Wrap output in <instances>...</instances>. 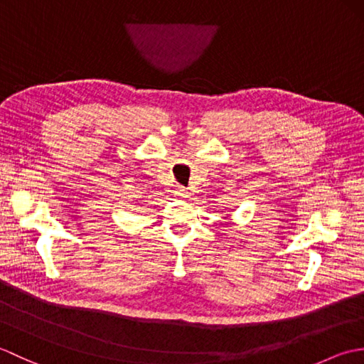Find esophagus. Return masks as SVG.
I'll return each instance as SVG.
<instances>
[{"label": "esophagus", "mask_w": 364, "mask_h": 364, "mask_svg": "<svg viewBox=\"0 0 364 364\" xmlns=\"http://www.w3.org/2000/svg\"><path fill=\"white\" fill-rule=\"evenodd\" d=\"M188 194H189V192L184 188H178V191H176V196L181 197V198H188Z\"/></svg>", "instance_id": "34e87169"}]
</instances>
